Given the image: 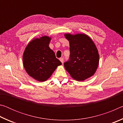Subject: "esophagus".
I'll return each mask as SVG.
<instances>
[{"label":"esophagus","mask_w":123,"mask_h":123,"mask_svg":"<svg viewBox=\"0 0 123 123\" xmlns=\"http://www.w3.org/2000/svg\"><path fill=\"white\" fill-rule=\"evenodd\" d=\"M60 61H61V62H62V63H63V58H62V57H61L60 59Z\"/></svg>","instance_id":"1"}]
</instances>
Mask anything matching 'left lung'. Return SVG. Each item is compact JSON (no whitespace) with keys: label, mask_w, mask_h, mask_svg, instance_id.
I'll use <instances>...</instances> for the list:
<instances>
[{"label":"left lung","mask_w":123,"mask_h":123,"mask_svg":"<svg viewBox=\"0 0 123 123\" xmlns=\"http://www.w3.org/2000/svg\"><path fill=\"white\" fill-rule=\"evenodd\" d=\"M69 41L70 56L64 66L73 78L84 81L94 75L99 64V54L93 41L85 34H65Z\"/></svg>","instance_id":"1"}]
</instances>
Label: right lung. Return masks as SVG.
<instances>
[{"label": "right lung", "mask_w": 123, "mask_h": 123, "mask_svg": "<svg viewBox=\"0 0 123 123\" xmlns=\"http://www.w3.org/2000/svg\"><path fill=\"white\" fill-rule=\"evenodd\" d=\"M51 38L43 36L31 41L23 54L25 69L29 75L39 81H45L62 63L50 48Z\"/></svg>", "instance_id": "right-lung-1"}]
</instances>
